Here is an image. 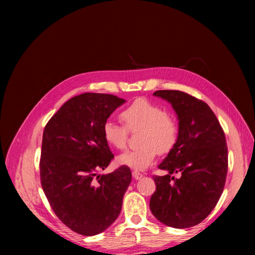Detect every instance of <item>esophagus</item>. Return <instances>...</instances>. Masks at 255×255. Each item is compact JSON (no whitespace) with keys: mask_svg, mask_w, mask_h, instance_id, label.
I'll list each match as a JSON object with an SVG mask.
<instances>
[{"mask_svg":"<svg viewBox=\"0 0 255 255\" xmlns=\"http://www.w3.org/2000/svg\"><path fill=\"white\" fill-rule=\"evenodd\" d=\"M132 176H133L134 180H140V178H141L143 175L140 172H138V171H133L132 172Z\"/></svg>","mask_w":255,"mask_h":255,"instance_id":"obj_1","label":"esophagus"}]
</instances>
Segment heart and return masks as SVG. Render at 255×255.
<instances>
[{"mask_svg":"<svg viewBox=\"0 0 255 255\" xmlns=\"http://www.w3.org/2000/svg\"><path fill=\"white\" fill-rule=\"evenodd\" d=\"M121 117L125 125L107 121L103 126L105 141L113 148H126L128 129H142L137 149L128 150L117 158L121 165L134 170H144L154 161L158 151L165 154L174 148L178 137V126L175 119L166 115L158 105L147 100H137L125 108Z\"/></svg>","mask_w":255,"mask_h":255,"instance_id":"obj_1","label":"heart"}]
</instances>
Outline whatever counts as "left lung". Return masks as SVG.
<instances>
[{"label": "left lung", "instance_id": "8db88e82", "mask_svg": "<svg viewBox=\"0 0 255 255\" xmlns=\"http://www.w3.org/2000/svg\"><path fill=\"white\" fill-rule=\"evenodd\" d=\"M154 96L172 105L178 121L176 144L159 164L150 199L154 217L172 228L196 226L213 211L223 194L228 150L223 128L205 102L181 91L162 90ZM181 176L175 179L172 174Z\"/></svg>", "mask_w": 255, "mask_h": 255}]
</instances>
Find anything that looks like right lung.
<instances>
[{
  "instance_id": "add662e5",
  "label": "right lung",
  "mask_w": 255,
  "mask_h": 255,
  "mask_svg": "<svg viewBox=\"0 0 255 255\" xmlns=\"http://www.w3.org/2000/svg\"><path fill=\"white\" fill-rule=\"evenodd\" d=\"M125 102L111 94L74 96L50 118L42 134V189L57 217L82 236L99 235L117 219L131 182L125 165L97 174L114 156L103 126Z\"/></svg>"
}]
</instances>
